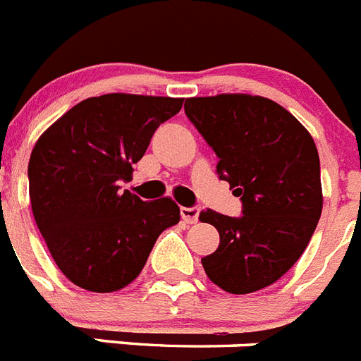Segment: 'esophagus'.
<instances>
[{"instance_id": "obj_1", "label": "esophagus", "mask_w": 361, "mask_h": 361, "mask_svg": "<svg viewBox=\"0 0 361 361\" xmlns=\"http://www.w3.org/2000/svg\"><path fill=\"white\" fill-rule=\"evenodd\" d=\"M180 217L186 224H195L199 221V208H180Z\"/></svg>"}]
</instances>
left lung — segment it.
Masks as SVG:
<instances>
[{"label":"left lung","mask_w":361,"mask_h":361,"mask_svg":"<svg viewBox=\"0 0 361 361\" xmlns=\"http://www.w3.org/2000/svg\"><path fill=\"white\" fill-rule=\"evenodd\" d=\"M184 113L215 151L219 178L243 202L239 217L199 215L221 237L201 259L206 276L230 294L261 290L300 259L319 221L316 144L295 116L263 97L188 98Z\"/></svg>","instance_id":"left-lung-1"}]
</instances>
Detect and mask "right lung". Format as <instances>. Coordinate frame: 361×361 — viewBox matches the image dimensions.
<instances>
[{"instance_id": "1", "label": "right lung", "mask_w": 361, "mask_h": 361, "mask_svg": "<svg viewBox=\"0 0 361 361\" xmlns=\"http://www.w3.org/2000/svg\"><path fill=\"white\" fill-rule=\"evenodd\" d=\"M183 98L111 92L76 104L38 138L29 195L52 259L75 285L115 292L142 272L166 228L180 219L171 199L142 201L128 183L160 124Z\"/></svg>"}]
</instances>
